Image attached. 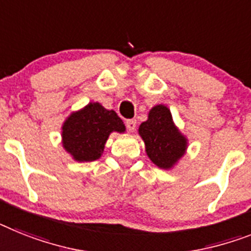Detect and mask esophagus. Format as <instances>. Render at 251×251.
I'll use <instances>...</instances> for the list:
<instances>
[{
  "instance_id": "34e87169",
  "label": "esophagus",
  "mask_w": 251,
  "mask_h": 251,
  "mask_svg": "<svg viewBox=\"0 0 251 251\" xmlns=\"http://www.w3.org/2000/svg\"><path fill=\"white\" fill-rule=\"evenodd\" d=\"M126 127H127V130H129L130 132L135 131L136 129V120H126Z\"/></svg>"
}]
</instances>
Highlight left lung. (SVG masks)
<instances>
[{"mask_svg":"<svg viewBox=\"0 0 251 251\" xmlns=\"http://www.w3.org/2000/svg\"><path fill=\"white\" fill-rule=\"evenodd\" d=\"M139 135L149 159L162 170H171L186 153L187 138L175 125L171 111L165 104L149 111L148 120L139 126Z\"/></svg>","mask_w":251,"mask_h":251,"instance_id":"1","label":"left lung"}]
</instances>
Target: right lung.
Returning a JSON list of instances; mask_svg holds the SVG:
<instances>
[{
    "label": "right lung",
    "instance_id": "right-lung-1",
    "mask_svg": "<svg viewBox=\"0 0 251 251\" xmlns=\"http://www.w3.org/2000/svg\"><path fill=\"white\" fill-rule=\"evenodd\" d=\"M62 147L76 162L97 161L103 154L111 132H125L122 120L113 109L90 102L62 124Z\"/></svg>",
    "mask_w": 251,
    "mask_h": 251
}]
</instances>
